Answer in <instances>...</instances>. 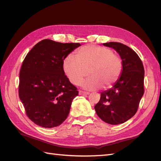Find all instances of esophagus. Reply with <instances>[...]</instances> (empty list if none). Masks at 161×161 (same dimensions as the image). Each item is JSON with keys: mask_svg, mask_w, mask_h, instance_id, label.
I'll return each mask as SVG.
<instances>
[{"mask_svg": "<svg viewBox=\"0 0 161 161\" xmlns=\"http://www.w3.org/2000/svg\"><path fill=\"white\" fill-rule=\"evenodd\" d=\"M79 95H89V92H85V91H79Z\"/></svg>", "mask_w": 161, "mask_h": 161, "instance_id": "34e87169", "label": "esophagus"}]
</instances>
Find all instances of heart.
I'll return each mask as SVG.
<instances>
[{
  "label": "heart",
  "instance_id": "heart-1",
  "mask_svg": "<svg viewBox=\"0 0 161 161\" xmlns=\"http://www.w3.org/2000/svg\"><path fill=\"white\" fill-rule=\"evenodd\" d=\"M122 61L111 50L104 47L86 46L76 52V58L68 55L63 61V70L69 80L75 85L82 83L86 90L108 89L118 81L122 72Z\"/></svg>",
  "mask_w": 161,
  "mask_h": 161
}]
</instances>
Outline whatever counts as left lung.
Here are the masks:
<instances>
[{
    "instance_id": "1",
    "label": "left lung",
    "mask_w": 161,
    "mask_h": 161,
    "mask_svg": "<svg viewBox=\"0 0 161 161\" xmlns=\"http://www.w3.org/2000/svg\"><path fill=\"white\" fill-rule=\"evenodd\" d=\"M103 44L119 53L123 68L113 87L101 92V99L95 109L105 122L118 125L132 118L138 110L144 92V69L138 55L128 46L118 42Z\"/></svg>"
}]
</instances>
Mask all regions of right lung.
Returning <instances> with one entry per match:
<instances>
[{
	"label": "right lung",
	"instance_id": "obj_1",
	"mask_svg": "<svg viewBox=\"0 0 161 161\" xmlns=\"http://www.w3.org/2000/svg\"><path fill=\"white\" fill-rule=\"evenodd\" d=\"M80 46L51 40L38 42L24 59L19 73V96L27 115L39 126L60 125L79 94L63 70V61Z\"/></svg>",
	"mask_w": 161,
	"mask_h": 161
}]
</instances>
